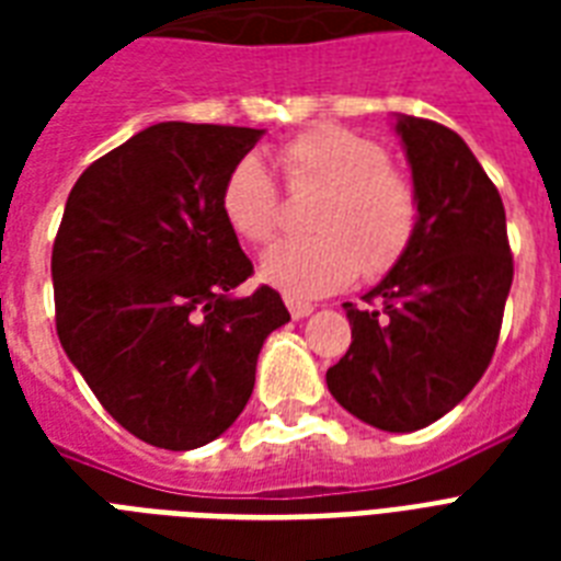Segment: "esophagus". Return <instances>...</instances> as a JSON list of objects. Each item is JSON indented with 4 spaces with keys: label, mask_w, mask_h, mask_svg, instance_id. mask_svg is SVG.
Here are the masks:
<instances>
[{
    "label": "esophagus",
    "mask_w": 561,
    "mask_h": 561,
    "mask_svg": "<svg viewBox=\"0 0 561 561\" xmlns=\"http://www.w3.org/2000/svg\"><path fill=\"white\" fill-rule=\"evenodd\" d=\"M285 306H288V311L294 320H302V317H308L311 311H314V306H311V302H302V299H294V297H285Z\"/></svg>",
    "instance_id": "esophagus-1"
}]
</instances>
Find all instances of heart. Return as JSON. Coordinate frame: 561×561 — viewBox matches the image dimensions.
Instances as JSON below:
<instances>
[{
    "mask_svg": "<svg viewBox=\"0 0 561 561\" xmlns=\"http://www.w3.org/2000/svg\"><path fill=\"white\" fill-rule=\"evenodd\" d=\"M285 188L317 192L308 209L314 236L271 247L262 276L290 297H323L346 288L360 271L381 279L408 255L419 232V192L390 162L378 139L350 127L317 125L276 148ZM229 229L267 244L282 229V194L259 157H241L220 186Z\"/></svg>",
    "mask_w": 561,
    "mask_h": 561,
    "instance_id": "b5f03b06",
    "label": "heart"
}]
</instances>
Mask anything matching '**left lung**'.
Returning a JSON list of instances; mask_svg holds the SVG:
<instances>
[{
    "label": "left lung",
    "mask_w": 561,
    "mask_h": 561,
    "mask_svg": "<svg viewBox=\"0 0 561 561\" xmlns=\"http://www.w3.org/2000/svg\"><path fill=\"white\" fill-rule=\"evenodd\" d=\"M419 232L364 302H343L350 352L325 383L352 416L408 434L445 416L486 373L513 285L504 201L469 145L431 118L401 116Z\"/></svg>",
    "instance_id": "8db88e82"
}]
</instances>
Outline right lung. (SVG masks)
<instances>
[{
    "label": "right lung",
    "mask_w": 561,
    "mask_h": 561,
    "mask_svg": "<svg viewBox=\"0 0 561 561\" xmlns=\"http://www.w3.org/2000/svg\"><path fill=\"white\" fill-rule=\"evenodd\" d=\"M262 130L160 122L83 171L51 247L60 346L142 443L188 451L250 401L264 337L290 320L220 211Z\"/></svg>",
    "instance_id": "add662e5"
}]
</instances>
